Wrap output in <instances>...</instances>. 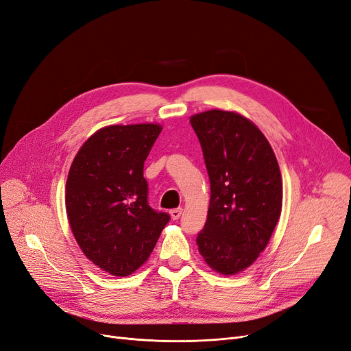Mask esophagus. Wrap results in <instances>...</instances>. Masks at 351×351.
<instances>
[{"instance_id": "34e87169", "label": "esophagus", "mask_w": 351, "mask_h": 351, "mask_svg": "<svg viewBox=\"0 0 351 351\" xmlns=\"http://www.w3.org/2000/svg\"><path fill=\"white\" fill-rule=\"evenodd\" d=\"M180 215H182V208H176V209H172V210H171V217H172L173 221L179 219Z\"/></svg>"}]
</instances>
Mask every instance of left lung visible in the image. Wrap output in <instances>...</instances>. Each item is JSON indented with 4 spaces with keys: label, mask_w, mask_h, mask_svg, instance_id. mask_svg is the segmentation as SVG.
Returning a JSON list of instances; mask_svg holds the SVG:
<instances>
[{
    "label": "left lung",
    "mask_w": 351,
    "mask_h": 351,
    "mask_svg": "<svg viewBox=\"0 0 351 351\" xmlns=\"http://www.w3.org/2000/svg\"><path fill=\"white\" fill-rule=\"evenodd\" d=\"M210 182V201L196 243L205 263L223 276L248 268L274 232L282 206L280 166L265 136L234 112L191 117Z\"/></svg>",
    "instance_id": "1"
}]
</instances>
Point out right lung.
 Masks as SVG:
<instances>
[{
  "label": "right lung",
  "instance_id": "1",
  "mask_svg": "<svg viewBox=\"0 0 351 351\" xmlns=\"http://www.w3.org/2000/svg\"><path fill=\"white\" fill-rule=\"evenodd\" d=\"M162 126H108L75 155L66 184L73 235L88 260L116 277L130 276L154 251L171 217L149 205L143 165Z\"/></svg>",
  "mask_w": 351,
  "mask_h": 351
}]
</instances>
